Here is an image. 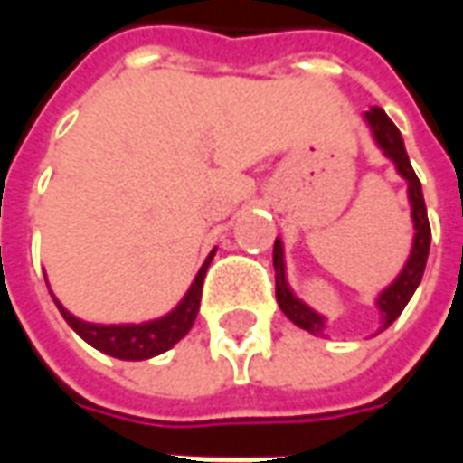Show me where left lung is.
Returning <instances> with one entry per match:
<instances>
[{"label": "left lung", "mask_w": 463, "mask_h": 463, "mask_svg": "<svg viewBox=\"0 0 463 463\" xmlns=\"http://www.w3.org/2000/svg\"><path fill=\"white\" fill-rule=\"evenodd\" d=\"M364 121L369 123L372 136H374L379 148L384 151L389 161L397 165L399 175L407 181L409 203H411V222H414V242H411V252H409L407 262H404V268L397 275V280L379 292L377 298L379 315H382V330H387L389 325L402 315V310L407 307V302L411 300V295H414L419 282H421V275H424V268H427L431 228H429L427 205H424V195H421V183H419L411 163H409L407 148H404L399 128L379 106L369 109L367 114H364ZM272 265H275V298H278L280 310L302 330L312 332V335H322L325 317H322L320 312L307 307L300 298H295V292L288 285V278H285V252H282L280 238L275 241V248H272Z\"/></svg>", "instance_id": "8db88e82"}]
</instances>
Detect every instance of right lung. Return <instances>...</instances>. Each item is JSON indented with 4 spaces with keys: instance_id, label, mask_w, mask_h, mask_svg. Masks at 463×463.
Returning <instances> with one entry per match:
<instances>
[{
    "instance_id": "1",
    "label": "right lung",
    "mask_w": 463,
    "mask_h": 463,
    "mask_svg": "<svg viewBox=\"0 0 463 463\" xmlns=\"http://www.w3.org/2000/svg\"><path fill=\"white\" fill-rule=\"evenodd\" d=\"M213 255H215V250H211V255L205 258L201 270L195 275V280L185 292V298L168 315H163L158 320L141 322V325H94V322H84L74 317L61 302L56 300L54 295L52 298H54L56 307L61 312V317L69 322V327L99 352L111 354L116 359H131V362L151 359L165 352V349H171L175 342H181L193 327V322L198 317V310H201L203 280H205V272H208Z\"/></svg>"
}]
</instances>
